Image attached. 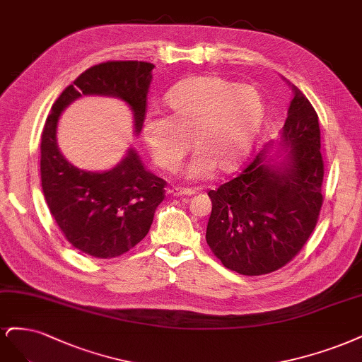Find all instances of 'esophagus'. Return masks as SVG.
Returning a JSON list of instances; mask_svg holds the SVG:
<instances>
[{
    "instance_id": "1",
    "label": "esophagus",
    "mask_w": 362,
    "mask_h": 362,
    "mask_svg": "<svg viewBox=\"0 0 362 362\" xmlns=\"http://www.w3.org/2000/svg\"><path fill=\"white\" fill-rule=\"evenodd\" d=\"M173 197H189L194 194L192 189H188V188H173L168 191Z\"/></svg>"
}]
</instances>
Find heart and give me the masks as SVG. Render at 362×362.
Returning a JSON list of instances; mask_svg holds the SVG:
<instances>
[{"mask_svg": "<svg viewBox=\"0 0 362 362\" xmlns=\"http://www.w3.org/2000/svg\"><path fill=\"white\" fill-rule=\"evenodd\" d=\"M170 115L150 111L143 122V139L151 158L164 170H174L186 150L197 153L185 177L203 180L215 168L235 170L259 134L266 105L262 93L247 84L218 76H192L167 93Z\"/></svg>", "mask_w": 362, "mask_h": 362, "instance_id": "b5f03b06", "label": "heart"}]
</instances>
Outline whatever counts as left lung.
I'll return each instance as SVG.
<instances>
[{
	"instance_id": "obj_1",
	"label": "left lung",
	"mask_w": 362,
	"mask_h": 362,
	"mask_svg": "<svg viewBox=\"0 0 362 362\" xmlns=\"http://www.w3.org/2000/svg\"><path fill=\"white\" fill-rule=\"evenodd\" d=\"M287 84L293 98L279 138L235 179L209 191L207 245L227 269L242 275L269 274L293 259L323 203L319 117L304 93Z\"/></svg>"
}]
</instances>
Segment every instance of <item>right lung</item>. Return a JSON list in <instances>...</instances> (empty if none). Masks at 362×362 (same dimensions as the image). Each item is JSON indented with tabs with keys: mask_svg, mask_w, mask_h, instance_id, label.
Masks as SVG:
<instances>
[{
	"mask_svg": "<svg viewBox=\"0 0 362 362\" xmlns=\"http://www.w3.org/2000/svg\"><path fill=\"white\" fill-rule=\"evenodd\" d=\"M153 67L146 62H108L87 69L58 96L43 127L40 177L46 204L72 247L93 257H119L146 238L165 197V180L146 170L132 147L110 170L75 167L58 147V120L83 96L115 98L131 108L138 135Z\"/></svg>",
	"mask_w": 362,
	"mask_h": 362,
	"instance_id": "obj_1",
	"label": "right lung"
}]
</instances>
